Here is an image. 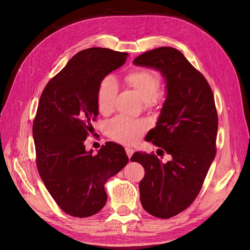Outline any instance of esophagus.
<instances>
[{
    "label": "esophagus",
    "instance_id": "esophagus-1",
    "mask_svg": "<svg viewBox=\"0 0 250 250\" xmlns=\"http://www.w3.org/2000/svg\"><path fill=\"white\" fill-rule=\"evenodd\" d=\"M125 153H126L127 157L131 158V156L133 155V153H134V150L132 148H125Z\"/></svg>",
    "mask_w": 250,
    "mask_h": 250
}]
</instances>
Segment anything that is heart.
I'll return each mask as SVG.
<instances>
[{"label":"heart","mask_w":250,"mask_h":250,"mask_svg":"<svg viewBox=\"0 0 250 250\" xmlns=\"http://www.w3.org/2000/svg\"><path fill=\"white\" fill-rule=\"evenodd\" d=\"M125 82L134 91L139 94L146 106L154 107L162 104L164 96L158 92L161 79L159 76L151 69H135L125 76ZM118 93L117 81L113 77L106 76L98 85L96 94L98 111L104 114H110L114 108V102ZM148 123L145 119L117 116L106 125V132L115 142L124 145L137 143L146 131Z\"/></svg>","instance_id":"1"}]
</instances>
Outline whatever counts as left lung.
I'll use <instances>...</instances> for the list:
<instances>
[{
    "mask_svg": "<svg viewBox=\"0 0 250 250\" xmlns=\"http://www.w3.org/2000/svg\"><path fill=\"white\" fill-rule=\"evenodd\" d=\"M135 65L161 70L167 99L156 126L146 142L159 146L154 153L135 152L131 157L145 169L139 183L140 202L146 212L169 219L187 209L203 187L216 154L219 120L212 89L203 74L173 47H158L138 56Z\"/></svg>",
    "mask_w": 250,
    "mask_h": 250,
    "instance_id": "obj_1",
    "label": "left lung"
}]
</instances>
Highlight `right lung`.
Returning a JSON list of instances; mask_svg holds the SVG:
<instances>
[{"label": "right lung", "mask_w": 250, "mask_h": 250, "mask_svg": "<svg viewBox=\"0 0 250 250\" xmlns=\"http://www.w3.org/2000/svg\"><path fill=\"white\" fill-rule=\"evenodd\" d=\"M127 53L83 49L48 81L33 125L38 172L57 205L75 217L104 207V184L129 162L123 146L108 142L96 155L84 142L94 134L100 81L125 62Z\"/></svg>", "instance_id": "obj_1"}]
</instances>
